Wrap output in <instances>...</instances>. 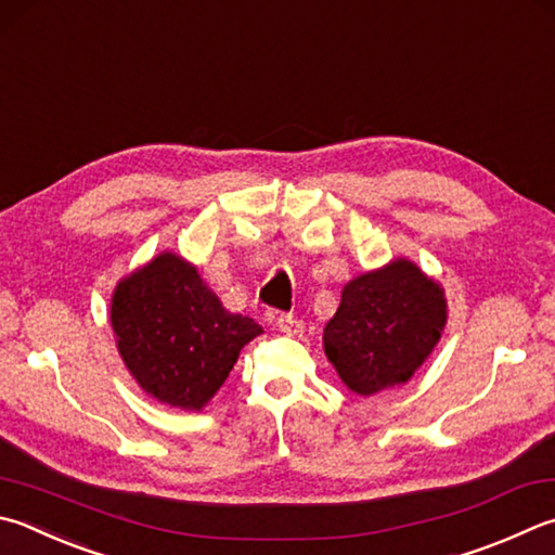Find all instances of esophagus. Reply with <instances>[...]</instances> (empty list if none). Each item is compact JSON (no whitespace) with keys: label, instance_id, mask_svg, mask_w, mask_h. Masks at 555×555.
<instances>
[{"label":"esophagus","instance_id":"obj_1","mask_svg":"<svg viewBox=\"0 0 555 555\" xmlns=\"http://www.w3.org/2000/svg\"><path fill=\"white\" fill-rule=\"evenodd\" d=\"M276 325L284 335H298V332H304V322H300L296 315H291V312H281L276 318Z\"/></svg>","mask_w":555,"mask_h":555}]
</instances>
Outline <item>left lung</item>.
<instances>
[{
  "mask_svg": "<svg viewBox=\"0 0 555 555\" xmlns=\"http://www.w3.org/2000/svg\"><path fill=\"white\" fill-rule=\"evenodd\" d=\"M447 322L435 281L405 259L349 281L325 327V354L359 396L405 383L429 357Z\"/></svg>",
  "mask_w": 555,
  "mask_h": 555,
  "instance_id": "8db88e82",
  "label": "left lung"
}]
</instances>
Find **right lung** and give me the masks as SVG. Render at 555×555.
<instances>
[{
  "instance_id": "1",
  "label": "right lung",
  "mask_w": 555,
  "mask_h": 555,
  "mask_svg": "<svg viewBox=\"0 0 555 555\" xmlns=\"http://www.w3.org/2000/svg\"><path fill=\"white\" fill-rule=\"evenodd\" d=\"M118 351L150 396L201 410L223 386L240 349L261 335L228 312L184 259L159 255L120 281L111 300Z\"/></svg>"
}]
</instances>
